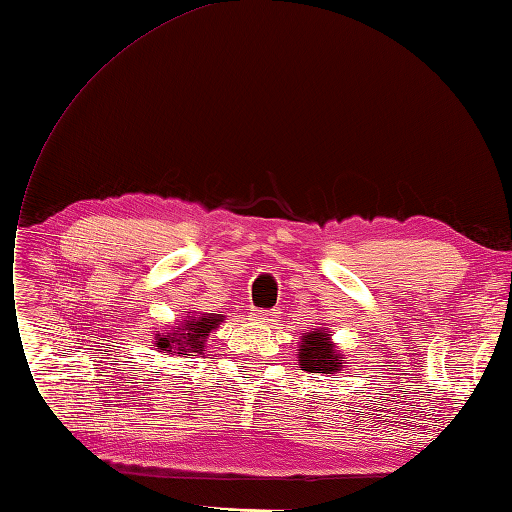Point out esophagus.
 Instances as JSON below:
<instances>
[{
  "label": "esophagus",
  "mask_w": 512,
  "mask_h": 512,
  "mask_svg": "<svg viewBox=\"0 0 512 512\" xmlns=\"http://www.w3.org/2000/svg\"><path fill=\"white\" fill-rule=\"evenodd\" d=\"M278 317H280L278 310H255V312H251V321L263 323V325H270V323L278 321Z\"/></svg>",
  "instance_id": "esophagus-1"
}]
</instances>
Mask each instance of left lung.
<instances>
[{
    "instance_id": "obj_1",
    "label": "left lung",
    "mask_w": 512,
    "mask_h": 512,
    "mask_svg": "<svg viewBox=\"0 0 512 512\" xmlns=\"http://www.w3.org/2000/svg\"><path fill=\"white\" fill-rule=\"evenodd\" d=\"M298 351L300 368L310 374H336L342 370L344 357L336 351L332 332H325V329L308 332L306 336H302Z\"/></svg>"
}]
</instances>
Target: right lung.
I'll list each match as a JSON object with an SVG mask.
<instances>
[{
    "label": "right lung",
    "mask_w": 512,
    "mask_h": 512,
    "mask_svg": "<svg viewBox=\"0 0 512 512\" xmlns=\"http://www.w3.org/2000/svg\"><path fill=\"white\" fill-rule=\"evenodd\" d=\"M221 323H223V315L195 312L193 317L168 327L163 334H155L153 346H157L159 353L176 355V357L202 355L206 338L210 336L212 329H217Z\"/></svg>",
    "instance_id": "obj_1"
}]
</instances>
